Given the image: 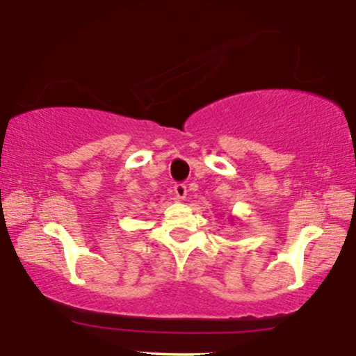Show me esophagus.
I'll return each mask as SVG.
<instances>
[{"label": "esophagus", "instance_id": "1", "mask_svg": "<svg viewBox=\"0 0 356 356\" xmlns=\"http://www.w3.org/2000/svg\"><path fill=\"white\" fill-rule=\"evenodd\" d=\"M186 186L183 185V183H178V185H175V198L178 200V202H181V200L186 198Z\"/></svg>", "mask_w": 356, "mask_h": 356}]
</instances>
